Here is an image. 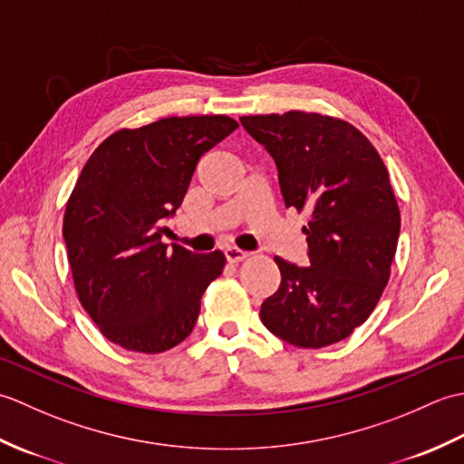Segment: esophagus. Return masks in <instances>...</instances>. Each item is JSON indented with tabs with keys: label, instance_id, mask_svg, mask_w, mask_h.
<instances>
[{
	"label": "esophagus",
	"instance_id": "esophagus-1",
	"mask_svg": "<svg viewBox=\"0 0 464 464\" xmlns=\"http://www.w3.org/2000/svg\"><path fill=\"white\" fill-rule=\"evenodd\" d=\"M225 259L229 263H241L243 259H247V253L237 249V247H227L225 249Z\"/></svg>",
	"mask_w": 464,
	"mask_h": 464
}]
</instances>
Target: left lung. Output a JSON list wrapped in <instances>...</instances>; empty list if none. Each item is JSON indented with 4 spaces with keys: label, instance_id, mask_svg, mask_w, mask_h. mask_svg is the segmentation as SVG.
<instances>
[{
    "label": "left lung",
    "instance_id": "left-lung-1",
    "mask_svg": "<svg viewBox=\"0 0 464 464\" xmlns=\"http://www.w3.org/2000/svg\"><path fill=\"white\" fill-rule=\"evenodd\" d=\"M277 163L285 207L307 215V267L275 257L281 285L261 304L275 337L303 349L347 339L369 319L391 277L401 213L379 151L331 115H245Z\"/></svg>",
    "mask_w": 464,
    "mask_h": 464
}]
</instances>
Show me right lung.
<instances>
[{"label": "right lung", "mask_w": 464, "mask_h": 464, "mask_svg": "<svg viewBox=\"0 0 464 464\" xmlns=\"http://www.w3.org/2000/svg\"><path fill=\"white\" fill-rule=\"evenodd\" d=\"M237 127L227 115L165 117L111 133L83 165L63 239L77 297L107 341L157 354L191 334L225 255L169 251L161 235L197 163Z\"/></svg>", "instance_id": "1"}]
</instances>
